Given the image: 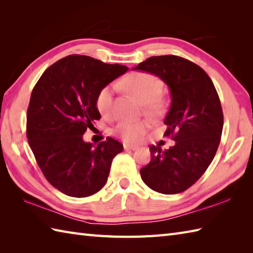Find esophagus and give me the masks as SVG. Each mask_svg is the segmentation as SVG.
I'll return each mask as SVG.
<instances>
[{
    "label": "esophagus",
    "mask_w": 253,
    "mask_h": 253,
    "mask_svg": "<svg viewBox=\"0 0 253 253\" xmlns=\"http://www.w3.org/2000/svg\"><path fill=\"white\" fill-rule=\"evenodd\" d=\"M124 149H125V150H132V151H133V150H137L138 149V147H136V146H130V144H124Z\"/></svg>",
    "instance_id": "esophagus-1"
}]
</instances>
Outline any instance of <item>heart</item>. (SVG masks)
Listing matches in <instances>:
<instances>
[{"label": "heart", "mask_w": 253, "mask_h": 253, "mask_svg": "<svg viewBox=\"0 0 253 253\" xmlns=\"http://www.w3.org/2000/svg\"><path fill=\"white\" fill-rule=\"evenodd\" d=\"M128 92L144 104V110L150 115H158L162 109L159 100L163 91L161 80L149 73H133L118 84ZM114 85H105L96 95V107L106 118L114 114ZM150 122L147 120L139 122L123 121L114 128V133L126 142H137L149 129Z\"/></svg>", "instance_id": "b5f03b06"}]
</instances>
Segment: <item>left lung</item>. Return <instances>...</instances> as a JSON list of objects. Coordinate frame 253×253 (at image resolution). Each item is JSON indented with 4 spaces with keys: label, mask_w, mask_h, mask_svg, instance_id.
<instances>
[{
    "label": "left lung",
    "mask_w": 253,
    "mask_h": 253,
    "mask_svg": "<svg viewBox=\"0 0 253 253\" xmlns=\"http://www.w3.org/2000/svg\"><path fill=\"white\" fill-rule=\"evenodd\" d=\"M132 69L163 80L171 99L164 136L175 144L164 151L150 147L151 161L140 169L141 178L164 195L185 191L204 174L221 141L224 117L216 89L200 66L176 55L149 57Z\"/></svg>",
    "instance_id": "obj_1"
}]
</instances>
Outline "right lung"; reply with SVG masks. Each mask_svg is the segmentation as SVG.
<instances>
[{"label":"right lung","mask_w":253,"mask_h":253,"mask_svg":"<svg viewBox=\"0 0 253 253\" xmlns=\"http://www.w3.org/2000/svg\"><path fill=\"white\" fill-rule=\"evenodd\" d=\"M128 71L85 55H69L42 74L27 111V138L50 184L64 195L84 198L106 184L123 144L106 138L93 146L84 133L100 120L99 91Z\"/></svg>","instance_id":"1"}]
</instances>
